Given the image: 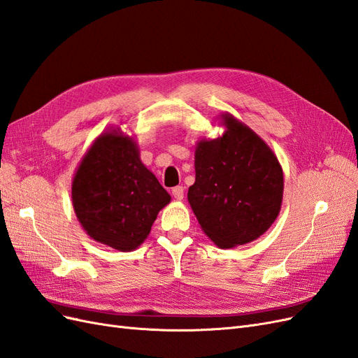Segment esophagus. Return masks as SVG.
I'll return each mask as SVG.
<instances>
[{"label": "esophagus", "instance_id": "1", "mask_svg": "<svg viewBox=\"0 0 358 358\" xmlns=\"http://www.w3.org/2000/svg\"><path fill=\"white\" fill-rule=\"evenodd\" d=\"M171 194H173V197H175L176 200H182L183 199V187H175L171 189Z\"/></svg>", "mask_w": 358, "mask_h": 358}]
</instances>
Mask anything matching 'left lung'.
Segmentation results:
<instances>
[{"instance_id":"8db88e82","label":"left lung","mask_w":358,"mask_h":358,"mask_svg":"<svg viewBox=\"0 0 358 358\" xmlns=\"http://www.w3.org/2000/svg\"><path fill=\"white\" fill-rule=\"evenodd\" d=\"M227 131L196 148V182L188 201L209 239L234 248L258 239L278 218L284 173L276 155L251 128L222 115Z\"/></svg>"}]
</instances>
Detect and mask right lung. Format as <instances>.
Segmentation results:
<instances>
[{"label": "right lung", "mask_w": 358, "mask_h": 358, "mask_svg": "<svg viewBox=\"0 0 358 358\" xmlns=\"http://www.w3.org/2000/svg\"><path fill=\"white\" fill-rule=\"evenodd\" d=\"M73 208L94 241L122 252L142 245L170 194L140 161L131 137L107 131L80 161L71 185Z\"/></svg>", "instance_id": "right-lung-1"}]
</instances>
